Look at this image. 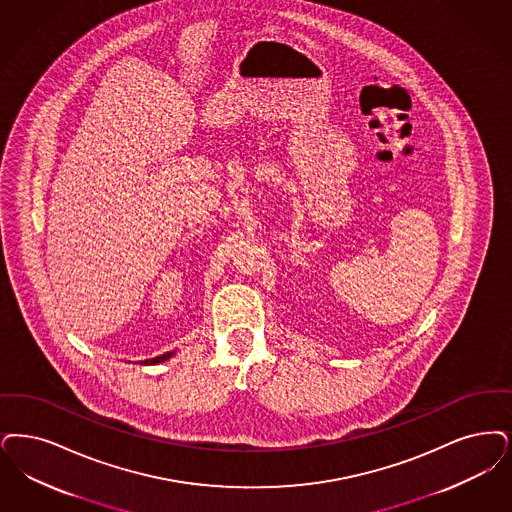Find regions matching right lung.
Returning a JSON list of instances; mask_svg holds the SVG:
<instances>
[{
  "mask_svg": "<svg viewBox=\"0 0 512 512\" xmlns=\"http://www.w3.org/2000/svg\"><path fill=\"white\" fill-rule=\"evenodd\" d=\"M169 356H171V352H167V354H164V356H156V358H152V360H144V362H141V364H160V362L167 360Z\"/></svg>",
  "mask_w": 512,
  "mask_h": 512,
  "instance_id": "add662e5",
  "label": "right lung"
}]
</instances>
